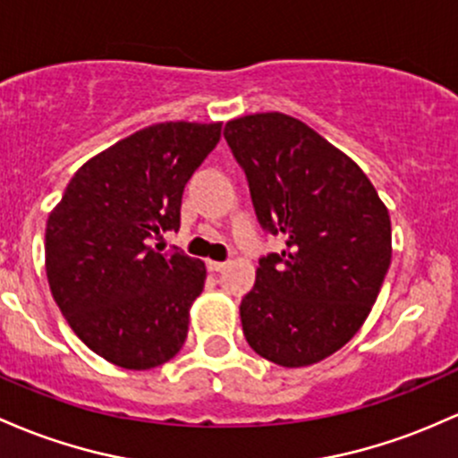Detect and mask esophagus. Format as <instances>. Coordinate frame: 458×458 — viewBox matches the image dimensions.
Returning <instances> with one entry per match:
<instances>
[{"label": "esophagus", "instance_id": "esophagus-1", "mask_svg": "<svg viewBox=\"0 0 458 458\" xmlns=\"http://www.w3.org/2000/svg\"><path fill=\"white\" fill-rule=\"evenodd\" d=\"M225 265L228 263H224V260H206V267H208V271H221L225 269Z\"/></svg>", "mask_w": 458, "mask_h": 458}]
</instances>
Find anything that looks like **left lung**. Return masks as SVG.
I'll return each instance as SVG.
<instances>
[{"instance_id":"8db88e82","label":"left lung","mask_w":458,"mask_h":458,"mask_svg":"<svg viewBox=\"0 0 458 458\" xmlns=\"http://www.w3.org/2000/svg\"><path fill=\"white\" fill-rule=\"evenodd\" d=\"M224 137L245 169L260 225L284 234L241 302L250 348L309 368L359 333L391 265V219L363 169L284 113L230 119Z\"/></svg>"}]
</instances>
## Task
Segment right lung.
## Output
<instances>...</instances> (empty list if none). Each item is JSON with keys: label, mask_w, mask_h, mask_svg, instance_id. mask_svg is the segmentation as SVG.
I'll return each instance as SVG.
<instances>
[{"label": "right lung", "mask_w": 458, "mask_h": 458, "mask_svg": "<svg viewBox=\"0 0 458 458\" xmlns=\"http://www.w3.org/2000/svg\"><path fill=\"white\" fill-rule=\"evenodd\" d=\"M219 137V122L137 130L89 158L49 213V289L73 333L108 363L152 369L184 345L206 265L158 252L149 239L180 228L184 184Z\"/></svg>", "instance_id": "right-lung-1"}]
</instances>
